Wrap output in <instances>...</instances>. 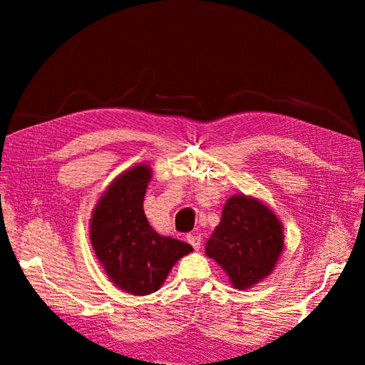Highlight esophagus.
Segmentation results:
<instances>
[{"label":"esophagus","mask_w":365,"mask_h":365,"mask_svg":"<svg viewBox=\"0 0 365 365\" xmlns=\"http://www.w3.org/2000/svg\"><path fill=\"white\" fill-rule=\"evenodd\" d=\"M188 243L195 247L196 251H199V247H200V245H202V238H200V234H190L188 237Z\"/></svg>","instance_id":"esophagus-1"}]
</instances>
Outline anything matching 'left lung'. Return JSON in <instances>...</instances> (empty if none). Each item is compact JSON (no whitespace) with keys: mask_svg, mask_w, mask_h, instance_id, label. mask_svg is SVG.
Segmentation results:
<instances>
[{"mask_svg":"<svg viewBox=\"0 0 365 365\" xmlns=\"http://www.w3.org/2000/svg\"><path fill=\"white\" fill-rule=\"evenodd\" d=\"M282 246V226L268 207L251 197L232 196L205 252L220 263L235 289L242 290L271 273Z\"/></svg>","mask_w":365,"mask_h":365,"instance_id":"8db88e82","label":"left lung"}]
</instances>
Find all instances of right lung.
I'll use <instances>...</instances> for the list:
<instances>
[{
    "label": "right lung",
    "instance_id": "obj_1",
    "mask_svg": "<svg viewBox=\"0 0 365 365\" xmlns=\"http://www.w3.org/2000/svg\"><path fill=\"white\" fill-rule=\"evenodd\" d=\"M149 180L144 165L125 170L98 200L91 221V243L108 277L131 294L157 292L174 263L192 251L188 243L158 235L147 221Z\"/></svg>",
    "mask_w": 365,
    "mask_h": 365
}]
</instances>
